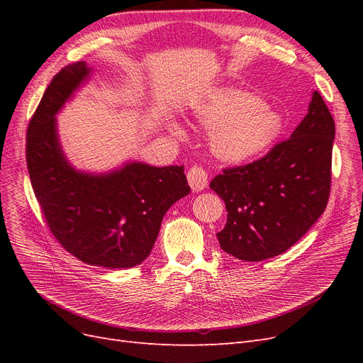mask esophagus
<instances>
[{
	"label": "esophagus",
	"instance_id": "esophagus-1",
	"mask_svg": "<svg viewBox=\"0 0 363 363\" xmlns=\"http://www.w3.org/2000/svg\"><path fill=\"white\" fill-rule=\"evenodd\" d=\"M188 182L194 192H200L207 188V172L201 167H192L188 171Z\"/></svg>",
	"mask_w": 363,
	"mask_h": 363
}]
</instances>
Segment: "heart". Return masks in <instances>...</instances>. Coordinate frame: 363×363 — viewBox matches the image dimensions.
Listing matches in <instances>:
<instances>
[{
    "label": "heart",
    "instance_id": "heart-1",
    "mask_svg": "<svg viewBox=\"0 0 363 363\" xmlns=\"http://www.w3.org/2000/svg\"><path fill=\"white\" fill-rule=\"evenodd\" d=\"M199 123L213 131V155L228 163H244L268 151L280 138L283 116L245 91L218 89L195 111ZM175 135L183 131L171 124Z\"/></svg>",
    "mask_w": 363,
    "mask_h": 363
}]
</instances>
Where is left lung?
<instances>
[{"mask_svg": "<svg viewBox=\"0 0 363 363\" xmlns=\"http://www.w3.org/2000/svg\"><path fill=\"white\" fill-rule=\"evenodd\" d=\"M335 121L320 92L289 139L265 156L223 169L211 182L225 203L219 245L239 260L260 262L291 248L323 215L330 195Z\"/></svg>", "mask_w": 363, "mask_h": 363, "instance_id": "obj_1", "label": "left lung"}]
</instances>
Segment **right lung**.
<instances>
[{
	"label": "right lung",
	"instance_id": "right-lung-1",
	"mask_svg": "<svg viewBox=\"0 0 363 363\" xmlns=\"http://www.w3.org/2000/svg\"><path fill=\"white\" fill-rule=\"evenodd\" d=\"M89 74L84 62H77L52 77L27 128L30 182L65 250L94 267L131 268L148 257L163 215L191 188L183 164L133 162L98 175L71 167L59 144L56 113Z\"/></svg>",
	"mask_w": 363,
	"mask_h": 363
}]
</instances>
